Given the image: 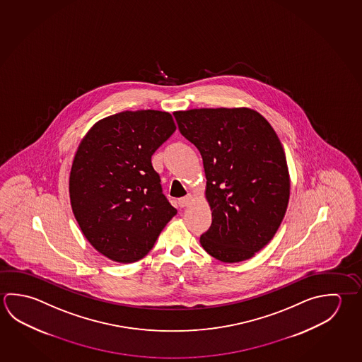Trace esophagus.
<instances>
[{
	"mask_svg": "<svg viewBox=\"0 0 362 362\" xmlns=\"http://www.w3.org/2000/svg\"><path fill=\"white\" fill-rule=\"evenodd\" d=\"M192 199H193V196H192V194H187L185 197L179 198L178 204L180 207H185V206H188V204L192 202Z\"/></svg>",
	"mask_w": 362,
	"mask_h": 362,
	"instance_id": "1",
	"label": "esophagus"
}]
</instances>
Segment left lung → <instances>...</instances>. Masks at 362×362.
I'll return each instance as SVG.
<instances>
[{
  "label": "left lung",
  "instance_id": "8db88e82",
  "mask_svg": "<svg viewBox=\"0 0 362 362\" xmlns=\"http://www.w3.org/2000/svg\"><path fill=\"white\" fill-rule=\"evenodd\" d=\"M174 117L202 155L212 223L201 245L225 263L252 258L272 240L290 199L279 136L250 108L189 109Z\"/></svg>",
  "mask_w": 362,
  "mask_h": 362
}]
</instances>
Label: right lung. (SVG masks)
Instances as JSON below:
<instances>
[{
  "instance_id": "right-lung-1",
  "label": "right lung",
  "mask_w": 362,
  "mask_h": 362,
  "mask_svg": "<svg viewBox=\"0 0 362 362\" xmlns=\"http://www.w3.org/2000/svg\"><path fill=\"white\" fill-rule=\"evenodd\" d=\"M175 129L168 112L126 110L96 122L77 147L71 207L83 236L109 259H142L177 215L151 164Z\"/></svg>"
}]
</instances>
